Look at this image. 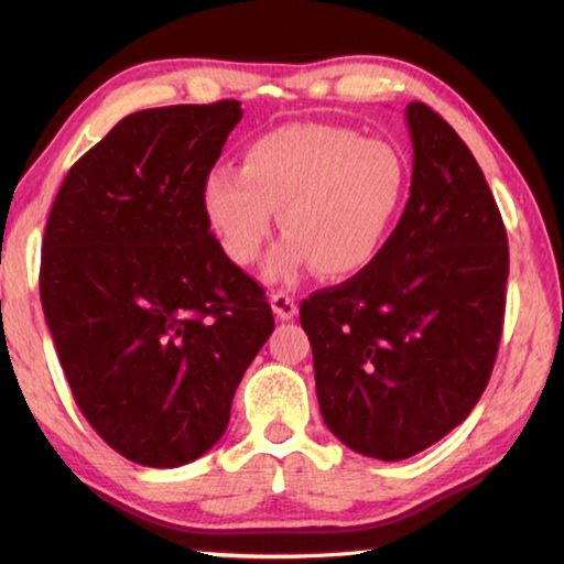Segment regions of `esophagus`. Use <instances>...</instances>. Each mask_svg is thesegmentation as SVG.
Listing matches in <instances>:
<instances>
[{
    "label": "esophagus",
    "mask_w": 564,
    "mask_h": 564,
    "mask_svg": "<svg viewBox=\"0 0 564 564\" xmlns=\"http://www.w3.org/2000/svg\"><path fill=\"white\" fill-rule=\"evenodd\" d=\"M271 308H273V313H275V318L291 321V318L295 316V313H299V303H295L289 293L275 291V293L271 295Z\"/></svg>",
    "instance_id": "1"
}]
</instances>
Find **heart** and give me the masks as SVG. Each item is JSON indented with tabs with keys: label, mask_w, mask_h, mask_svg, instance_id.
<instances>
[{
	"label": "heart",
	"mask_w": 564,
	"mask_h": 564,
	"mask_svg": "<svg viewBox=\"0 0 564 564\" xmlns=\"http://www.w3.org/2000/svg\"><path fill=\"white\" fill-rule=\"evenodd\" d=\"M410 166L395 144L336 123H285L246 149L243 166L204 178V214L228 259L259 261L281 214L283 243L265 263L273 281L318 269L350 279L383 251L403 212Z\"/></svg>",
	"instance_id": "heart-1"
}]
</instances>
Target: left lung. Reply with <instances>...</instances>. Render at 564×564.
Wrapping results in <instances>:
<instances>
[{"instance_id": "1", "label": "left lung", "mask_w": 564, "mask_h": 564, "mask_svg": "<svg viewBox=\"0 0 564 564\" xmlns=\"http://www.w3.org/2000/svg\"><path fill=\"white\" fill-rule=\"evenodd\" d=\"M410 198L378 259L301 303L321 415L343 445L405 460L470 415L505 318L508 234L470 149L427 104L405 109Z\"/></svg>"}]
</instances>
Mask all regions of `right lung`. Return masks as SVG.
Returning <instances> with one entry per match:
<instances>
[{
    "label": "right lung",
    "instance_id": "right-lung-1",
    "mask_svg": "<svg viewBox=\"0 0 564 564\" xmlns=\"http://www.w3.org/2000/svg\"><path fill=\"white\" fill-rule=\"evenodd\" d=\"M241 117L234 99L129 113L69 169L46 221L56 356L84 417L131 463L212 451L273 333L263 289L204 214V178Z\"/></svg>",
    "mask_w": 564,
    "mask_h": 564
}]
</instances>
